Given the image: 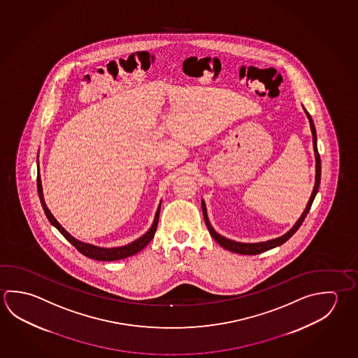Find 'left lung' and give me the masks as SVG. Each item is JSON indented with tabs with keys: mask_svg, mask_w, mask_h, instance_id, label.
I'll list each match as a JSON object with an SVG mask.
<instances>
[{
	"mask_svg": "<svg viewBox=\"0 0 358 358\" xmlns=\"http://www.w3.org/2000/svg\"><path fill=\"white\" fill-rule=\"evenodd\" d=\"M304 110H306V109H304ZM306 114H307L308 120H309V124H310V129H312V136H313V148L314 155H315V185H314L313 192H312V196H310V199H309V202H308L307 207H306L304 213L301 215V219L298 220V222H296L285 235H282L280 238H273V240H269V241L257 243V244H241V243H235V241H231V240H229V238H222L221 235H219L217 232L213 230V226L210 225L208 219H207L205 202L202 201V203H201V205H202V213H203V219H205V224H206L207 229H208V232H210V235L215 238V241H216L217 244L221 245L226 250L232 251V252H236V254H243V255H257V254H262L264 251L270 250V249H273V248H276V246H279V245L284 244L287 240H289V238L294 235L296 230L301 227L304 219L307 217L308 213H309V210H310V207H312V203H313L314 197H315V194L318 192V188H320V153H318V148H317V133H315V127H314L313 120H312L310 114L308 113L307 110H306Z\"/></svg>",
	"mask_w": 358,
	"mask_h": 358,
	"instance_id": "8db88e82",
	"label": "left lung"
}]
</instances>
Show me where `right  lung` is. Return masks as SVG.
<instances>
[{
	"instance_id": "obj_1",
	"label": "right lung",
	"mask_w": 358,
	"mask_h": 358,
	"mask_svg": "<svg viewBox=\"0 0 358 358\" xmlns=\"http://www.w3.org/2000/svg\"><path fill=\"white\" fill-rule=\"evenodd\" d=\"M36 182H38V197H40V201H41V206L44 208L46 217L49 219V221H50L52 225L57 227L59 231L63 234L64 238H66L70 244L76 248V250L79 251V252H82L83 255L90 257V259L101 260V262H113V260H120V259H124V257H132V255L137 254V252H139L142 249H145V246L151 243L152 238L155 236V232L157 230L161 205L158 206L156 217H155V221H153V225H152L151 229H150L148 232L145 234L142 238L136 240L132 244L126 245V246H120V248L103 249V248H98V246H94V245L85 244V243H82V241H78L76 238L70 236L69 234L64 230L63 227L60 226V224L57 222V220L54 219V216L51 215L49 208L45 205L43 188H41V180H40L38 175V178H36Z\"/></svg>"
}]
</instances>
